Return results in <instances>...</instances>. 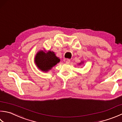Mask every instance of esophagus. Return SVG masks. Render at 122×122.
I'll list each match as a JSON object with an SVG mask.
<instances>
[{
	"instance_id": "34e87169",
	"label": "esophagus",
	"mask_w": 122,
	"mask_h": 122,
	"mask_svg": "<svg viewBox=\"0 0 122 122\" xmlns=\"http://www.w3.org/2000/svg\"><path fill=\"white\" fill-rule=\"evenodd\" d=\"M64 61L66 62V64H69L70 62V60H69V59H64Z\"/></svg>"
}]
</instances>
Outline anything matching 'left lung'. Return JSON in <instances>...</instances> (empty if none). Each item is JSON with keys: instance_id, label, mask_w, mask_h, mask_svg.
Wrapping results in <instances>:
<instances>
[{"instance_id": "left-lung-1", "label": "left lung", "mask_w": 122, "mask_h": 122, "mask_svg": "<svg viewBox=\"0 0 122 122\" xmlns=\"http://www.w3.org/2000/svg\"><path fill=\"white\" fill-rule=\"evenodd\" d=\"M81 63H83V62H81L80 63H79V64H81Z\"/></svg>"}]
</instances>
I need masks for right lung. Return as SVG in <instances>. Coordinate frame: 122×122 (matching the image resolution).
<instances>
[{
    "label": "right lung",
    "mask_w": 122,
    "mask_h": 122,
    "mask_svg": "<svg viewBox=\"0 0 122 122\" xmlns=\"http://www.w3.org/2000/svg\"><path fill=\"white\" fill-rule=\"evenodd\" d=\"M60 61L53 52L49 51L45 52L41 50L35 56V63L41 70L47 72Z\"/></svg>",
    "instance_id": "add662e5"
}]
</instances>
